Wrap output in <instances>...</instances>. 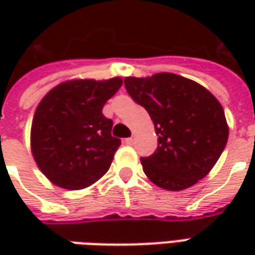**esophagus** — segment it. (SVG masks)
Returning a JSON list of instances; mask_svg holds the SVG:
<instances>
[{"instance_id":"obj_1","label":"esophagus","mask_w":255,"mask_h":255,"mask_svg":"<svg viewBox=\"0 0 255 255\" xmlns=\"http://www.w3.org/2000/svg\"><path fill=\"white\" fill-rule=\"evenodd\" d=\"M133 142H134V139H133V137H128V139H125V143H126V144H133Z\"/></svg>"}]
</instances>
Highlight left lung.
Here are the masks:
<instances>
[{
  "label": "left lung",
  "mask_w": 255,
  "mask_h": 255,
  "mask_svg": "<svg viewBox=\"0 0 255 255\" xmlns=\"http://www.w3.org/2000/svg\"><path fill=\"white\" fill-rule=\"evenodd\" d=\"M126 91L154 123L157 149L142 157L144 174L166 190H184L207 176L229 139L220 102L194 81L162 72L125 78Z\"/></svg>",
  "instance_id": "8db88e82"
}]
</instances>
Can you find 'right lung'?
Returning a JSON list of instances; mask_svg holds the SVG:
<instances>
[{
    "instance_id": "add662e5",
    "label": "right lung",
    "mask_w": 255,
    "mask_h": 255,
    "mask_svg": "<svg viewBox=\"0 0 255 255\" xmlns=\"http://www.w3.org/2000/svg\"><path fill=\"white\" fill-rule=\"evenodd\" d=\"M122 86L108 81L62 82L39 102L31 128V149L38 167L54 184L81 190L109 170L121 139L112 136V119L102 113Z\"/></svg>"
}]
</instances>
